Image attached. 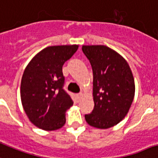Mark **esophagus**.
Returning <instances> with one entry per match:
<instances>
[{"label": "esophagus", "instance_id": "34e87169", "mask_svg": "<svg viewBox=\"0 0 158 158\" xmlns=\"http://www.w3.org/2000/svg\"><path fill=\"white\" fill-rule=\"evenodd\" d=\"M77 96L78 99H81V97L83 96V94H82V93H79V94H77Z\"/></svg>", "mask_w": 158, "mask_h": 158}]
</instances>
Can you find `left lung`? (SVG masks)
I'll return each mask as SVG.
<instances>
[{
  "instance_id": "left-lung-1",
  "label": "left lung",
  "mask_w": 158,
  "mask_h": 158,
  "mask_svg": "<svg viewBox=\"0 0 158 158\" xmlns=\"http://www.w3.org/2000/svg\"><path fill=\"white\" fill-rule=\"evenodd\" d=\"M93 71L92 113L85 114L89 126L108 129L118 124L127 114L133 102L135 86L127 60L105 45H83Z\"/></svg>"
}]
</instances>
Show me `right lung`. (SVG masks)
<instances>
[{"label":"right lung","mask_w":158,"mask_h":158,"mask_svg":"<svg viewBox=\"0 0 158 158\" xmlns=\"http://www.w3.org/2000/svg\"><path fill=\"white\" fill-rule=\"evenodd\" d=\"M77 49V45L45 48L23 72L20 86L23 107L30 122L40 129L55 131L66 122L65 113L73 102L63 88L62 69Z\"/></svg>","instance_id":"obj_1"}]
</instances>
